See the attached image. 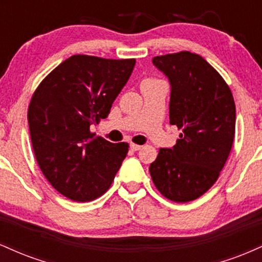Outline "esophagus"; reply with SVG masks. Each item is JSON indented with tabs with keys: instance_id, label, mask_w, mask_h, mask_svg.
Returning a JSON list of instances; mask_svg holds the SVG:
<instances>
[{
	"instance_id": "obj_1",
	"label": "esophagus",
	"mask_w": 262,
	"mask_h": 262,
	"mask_svg": "<svg viewBox=\"0 0 262 262\" xmlns=\"http://www.w3.org/2000/svg\"><path fill=\"white\" fill-rule=\"evenodd\" d=\"M130 149L134 150V151H137V150H140V149H141V145H139V144L132 143V144H130Z\"/></svg>"
}]
</instances>
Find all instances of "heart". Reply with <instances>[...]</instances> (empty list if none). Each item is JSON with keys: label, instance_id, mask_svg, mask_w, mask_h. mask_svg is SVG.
<instances>
[{"label": "heart", "instance_id": "heart-1", "mask_svg": "<svg viewBox=\"0 0 262 262\" xmlns=\"http://www.w3.org/2000/svg\"><path fill=\"white\" fill-rule=\"evenodd\" d=\"M145 81H155L154 79H148V80H145Z\"/></svg>", "mask_w": 262, "mask_h": 262}]
</instances>
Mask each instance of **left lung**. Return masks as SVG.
I'll list each match as a JSON object with an SVG mask.
<instances>
[{
  "mask_svg": "<svg viewBox=\"0 0 262 262\" xmlns=\"http://www.w3.org/2000/svg\"><path fill=\"white\" fill-rule=\"evenodd\" d=\"M171 83L170 123L181 130L172 149L161 148L149 171L167 200L186 203L214 185L235 134V103L221 74L198 54L155 56Z\"/></svg>",
  "mask_w": 262,
  "mask_h": 262,
  "instance_id": "1",
  "label": "left lung"
}]
</instances>
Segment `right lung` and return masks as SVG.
Here are the masks:
<instances>
[{
  "mask_svg": "<svg viewBox=\"0 0 262 262\" xmlns=\"http://www.w3.org/2000/svg\"><path fill=\"white\" fill-rule=\"evenodd\" d=\"M134 65L135 59L73 55L33 93V151L45 179L69 200L90 202L106 193L128 154V143H111L90 127L110 114Z\"/></svg>",
  "mask_w": 262,
  "mask_h": 262,
  "instance_id": "obj_1",
  "label": "right lung"
}]
</instances>
